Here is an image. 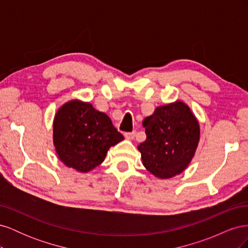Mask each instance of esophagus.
Segmentation results:
<instances>
[{
    "mask_svg": "<svg viewBox=\"0 0 248 248\" xmlns=\"http://www.w3.org/2000/svg\"><path fill=\"white\" fill-rule=\"evenodd\" d=\"M124 137L127 140H133L134 137H136V131H132V132H125L124 133Z\"/></svg>",
    "mask_w": 248,
    "mask_h": 248,
    "instance_id": "esophagus-1",
    "label": "esophagus"
}]
</instances>
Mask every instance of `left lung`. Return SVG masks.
<instances>
[{"instance_id": "1", "label": "left lung", "mask_w": 248, "mask_h": 248, "mask_svg": "<svg viewBox=\"0 0 248 248\" xmlns=\"http://www.w3.org/2000/svg\"><path fill=\"white\" fill-rule=\"evenodd\" d=\"M147 139L138 146L142 164L158 179L180 175L189 166L200 141L198 119L182 100L157 107L145 118Z\"/></svg>"}]
</instances>
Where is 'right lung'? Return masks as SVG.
Returning <instances> with one entry per match:
<instances>
[{
    "label": "right lung",
    "instance_id": "right-lung-1",
    "mask_svg": "<svg viewBox=\"0 0 248 248\" xmlns=\"http://www.w3.org/2000/svg\"><path fill=\"white\" fill-rule=\"evenodd\" d=\"M52 131L59 159L79 172L98 167L109 148L124 140L107 114L79 99L67 101L57 110Z\"/></svg>",
    "mask_w": 248,
    "mask_h": 248
}]
</instances>
